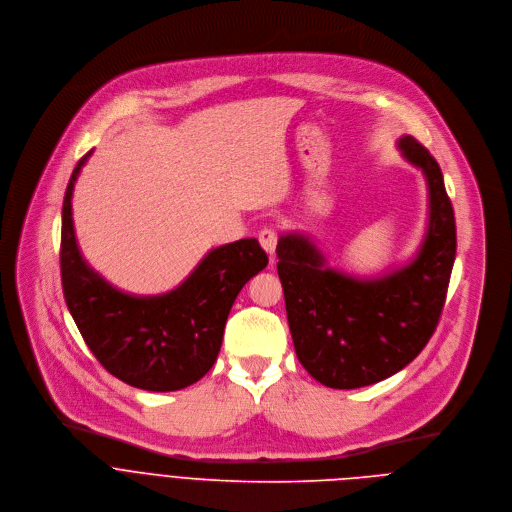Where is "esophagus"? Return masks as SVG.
<instances>
[{
    "label": "esophagus",
    "instance_id": "obj_1",
    "mask_svg": "<svg viewBox=\"0 0 512 512\" xmlns=\"http://www.w3.org/2000/svg\"><path fill=\"white\" fill-rule=\"evenodd\" d=\"M259 243H261V247H263L269 255H273V253H275V247H277V231H275V229H263V231L259 233Z\"/></svg>",
    "mask_w": 512,
    "mask_h": 512
}]
</instances>
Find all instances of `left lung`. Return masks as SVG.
Segmentation results:
<instances>
[{
  "mask_svg": "<svg viewBox=\"0 0 512 512\" xmlns=\"http://www.w3.org/2000/svg\"><path fill=\"white\" fill-rule=\"evenodd\" d=\"M406 162L422 170L428 221L414 257L376 275L327 265L303 233H283L277 273L297 360L335 390L382 382L406 368L428 344L444 307L456 257V225L434 156L412 136L398 138Z\"/></svg>",
  "mask_w": 512,
  "mask_h": 512,
  "instance_id": "1",
  "label": "left lung"
}]
</instances>
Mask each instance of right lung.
Instances as JSON below:
<instances>
[{"instance_id": "add662e5", "label": "right lung", "mask_w": 512, "mask_h": 512, "mask_svg": "<svg viewBox=\"0 0 512 512\" xmlns=\"http://www.w3.org/2000/svg\"><path fill=\"white\" fill-rule=\"evenodd\" d=\"M86 152L70 177L62 207V287L66 305L96 360L118 380L148 392L199 382L217 362L229 311L243 285L267 267L257 239L211 249L189 277L158 295L114 287L84 259L72 197Z\"/></svg>"}]
</instances>
